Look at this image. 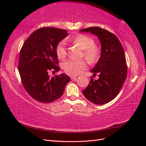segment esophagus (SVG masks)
<instances>
[{
	"label": "esophagus",
	"mask_w": 146,
	"mask_h": 146,
	"mask_svg": "<svg viewBox=\"0 0 146 146\" xmlns=\"http://www.w3.org/2000/svg\"><path fill=\"white\" fill-rule=\"evenodd\" d=\"M70 78H71V80H73V81H76V79H77L76 76H74V75H70Z\"/></svg>",
	"instance_id": "esophagus-1"
}]
</instances>
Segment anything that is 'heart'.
<instances>
[{
  "instance_id": "b5f03b06",
  "label": "heart",
  "mask_w": 146,
  "mask_h": 146,
  "mask_svg": "<svg viewBox=\"0 0 146 146\" xmlns=\"http://www.w3.org/2000/svg\"><path fill=\"white\" fill-rule=\"evenodd\" d=\"M73 42L83 50V54L90 62L94 63L97 60L100 54V49L95 46V41L92 37L85 35H79L73 39ZM56 54L58 58L63 60L66 56V42L61 41L58 43L56 49ZM87 68V62L85 60H68L63 64V68L65 72L71 75H78Z\"/></svg>"
}]
</instances>
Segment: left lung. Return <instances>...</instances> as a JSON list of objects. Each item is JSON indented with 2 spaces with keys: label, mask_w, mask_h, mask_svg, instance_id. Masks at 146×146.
Here are the masks:
<instances>
[{
  "label": "left lung",
  "mask_w": 146,
  "mask_h": 146,
  "mask_svg": "<svg viewBox=\"0 0 146 146\" xmlns=\"http://www.w3.org/2000/svg\"><path fill=\"white\" fill-rule=\"evenodd\" d=\"M80 31L96 35L102 46L101 56L91 70L94 75L99 74V78H91L87 87L83 90V94L95 104L108 103L119 94L127 75L123 47L115 35L101 27H92Z\"/></svg>",
  "instance_id": "left-lung-1"
}]
</instances>
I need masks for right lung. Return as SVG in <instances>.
<instances>
[{"label": "right lung", "mask_w": 146, "mask_h": 146, "mask_svg": "<svg viewBox=\"0 0 146 146\" xmlns=\"http://www.w3.org/2000/svg\"><path fill=\"white\" fill-rule=\"evenodd\" d=\"M68 35L66 30L42 27L35 31L23 45L18 70L22 83L27 92L36 100L50 103L61 97L65 86L70 82L64 73L50 77L49 71L56 72V46Z\"/></svg>", "instance_id": "obj_1"}]
</instances>
